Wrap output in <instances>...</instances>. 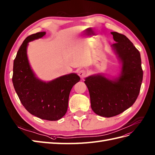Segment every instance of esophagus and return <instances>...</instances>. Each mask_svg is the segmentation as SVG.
<instances>
[{
  "label": "esophagus",
  "mask_w": 155,
  "mask_h": 155,
  "mask_svg": "<svg viewBox=\"0 0 155 155\" xmlns=\"http://www.w3.org/2000/svg\"><path fill=\"white\" fill-rule=\"evenodd\" d=\"M78 75H80V77L81 79H83V78H84L85 77H86V75H87V72L86 70H81L79 71Z\"/></svg>",
  "instance_id": "1"
}]
</instances>
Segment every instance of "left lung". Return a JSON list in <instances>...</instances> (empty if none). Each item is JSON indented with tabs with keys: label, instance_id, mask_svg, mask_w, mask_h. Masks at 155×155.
<instances>
[{
	"label": "left lung",
	"instance_id": "obj_1",
	"mask_svg": "<svg viewBox=\"0 0 155 155\" xmlns=\"http://www.w3.org/2000/svg\"><path fill=\"white\" fill-rule=\"evenodd\" d=\"M115 43L112 49L122 62V71L114 80L103 75L85 78L91 107L97 115L110 118L121 114L134 104L140 91L143 70L140 52L123 34L111 32Z\"/></svg>",
	"mask_w": 155,
	"mask_h": 155
}]
</instances>
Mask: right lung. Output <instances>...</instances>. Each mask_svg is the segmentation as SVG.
I'll list each match as a JSON object with an SVG mask.
<instances>
[{"mask_svg": "<svg viewBox=\"0 0 155 155\" xmlns=\"http://www.w3.org/2000/svg\"><path fill=\"white\" fill-rule=\"evenodd\" d=\"M45 34V31L32 34L24 41L14 60L12 83L21 104L30 114L56 121L66 113L70 91L80 78L72 73L45 82L35 76L28 61L27 47L30 41Z\"/></svg>", "mask_w": 155, "mask_h": 155, "instance_id": "add662e5", "label": "right lung"}]
</instances>
